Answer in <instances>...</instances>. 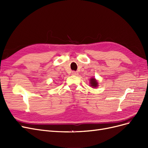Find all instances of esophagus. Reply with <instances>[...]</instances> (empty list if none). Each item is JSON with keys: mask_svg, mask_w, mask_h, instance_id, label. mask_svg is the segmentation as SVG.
Segmentation results:
<instances>
[{"mask_svg": "<svg viewBox=\"0 0 148 148\" xmlns=\"http://www.w3.org/2000/svg\"><path fill=\"white\" fill-rule=\"evenodd\" d=\"M71 75H75V76H77V75H78V73L77 72V71H73L72 72H71Z\"/></svg>", "mask_w": 148, "mask_h": 148, "instance_id": "esophagus-1", "label": "esophagus"}]
</instances>
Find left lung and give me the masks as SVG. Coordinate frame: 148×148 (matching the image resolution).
<instances>
[{"label": "left lung", "instance_id": "8db88e82", "mask_svg": "<svg viewBox=\"0 0 148 148\" xmlns=\"http://www.w3.org/2000/svg\"><path fill=\"white\" fill-rule=\"evenodd\" d=\"M90 86H91L92 88H97L98 86V83L97 80L95 78H91L90 81Z\"/></svg>", "mask_w": 148, "mask_h": 148}]
</instances>
